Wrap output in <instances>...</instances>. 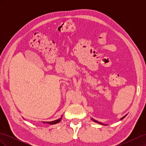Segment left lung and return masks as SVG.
<instances>
[{
  "label": "left lung",
  "instance_id": "obj_1",
  "mask_svg": "<svg viewBox=\"0 0 146 146\" xmlns=\"http://www.w3.org/2000/svg\"><path fill=\"white\" fill-rule=\"evenodd\" d=\"M126 116V115L125 116H123V117H122L121 119V120H122V119H123V118H124ZM91 119H92V121H93L94 122H96V123H99V124H102V125H105V124H104V123H102V122H99V121H96V120H94V119H92V118H91Z\"/></svg>",
  "mask_w": 146,
  "mask_h": 146
}]
</instances>
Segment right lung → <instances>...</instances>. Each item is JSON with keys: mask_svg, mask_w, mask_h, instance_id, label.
<instances>
[{"mask_svg": "<svg viewBox=\"0 0 146 146\" xmlns=\"http://www.w3.org/2000/svg\"><path fill=\"white\" fill-rule=\"evenodd\" d=\"M62 119V117L59 118L58 119H56V120L55 121H50V122H42L43 123H48V124H50V125H53V124H56V123H58L59 122H60V121Z\"/></svg>", "mask_w": 146, "mask_h": 146, "instance_id": "obj_1", "label": "right lung"}]
</instances>
